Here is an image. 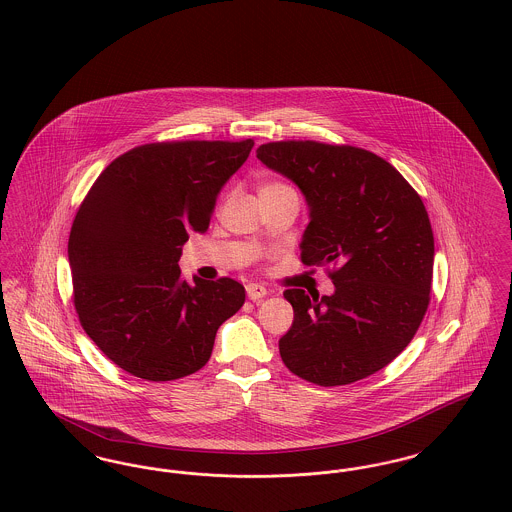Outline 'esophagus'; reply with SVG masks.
Wrapping results in <instances>:
<instances>
[{
	"instance_id": "34e87169",
	"label": "esophagus",
	"mask_w": 512,
	"mask_h": 512,
	"mask_svg": "<svg viewBox=\"0 0 512 512\" xmlns=\"http://www.w3.org/2000/svg\"><path fill=\"white\" fill-rule=\"evenodd\" d=\"M245 290H247L249 300H253V302H257V300H261V298L267 296V288L261 286V284H257V282H249V284L245 286Z\"/></svg>"
}]
</instances>
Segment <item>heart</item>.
Masks as SVG:
<instances>
[{
    "label": "heart",
    "instance_id": "heart-1",
    "mask_svg": "<svg viewBox=\"0 0 512 512\" xmlns=\"http://www.w3.org/2000/svg\"><path fill=\"white\" fill-rule=\"evenodd\" d=\"M276 189H292V187L286 185V183H282V181H269V183H265V185L261 187V191H276Z\"/></svg>",
    "mask_w": 512,
    "mask_h": 512
}]
</instances>
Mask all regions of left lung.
Listing matches in <instances>:
<instances>
[{
  "label": "left lung",
  "instance_id": "left-lung-1",
  "mask_svg": "<svg viewBox=\"0 0 512 512\" xmlns=\"http://www.w3.org/2000/svg\"><path fill=\"white\" fill-rule=\"evenodd\" d=\"M257 158L310 204L300 261L325 267L331 296L284 290L294 308L278 341L286 368L317 386H347L388 366L431 302L434 237L419 193L386 159L349 144L282 140Z\"/></svg>",
  "mask_w": 512,
  "mask_h": 512
}]
</instances>
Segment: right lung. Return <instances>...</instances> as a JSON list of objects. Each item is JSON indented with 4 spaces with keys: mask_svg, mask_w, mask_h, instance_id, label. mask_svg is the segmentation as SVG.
<instances>
[{
    "mask_svg": "<svg viewBox=\"0 0 512 512\" xmlns=\"http://www.w3.org/2000/svg\"><path fill=\"white\" fill-rule=\"evenodd\" d=\"M253 140L154 142L113 159L79 204L68 257L83 331L118 368L148 382L200 370L218 327L245 302L228 276L191 286L181 245L204 234L222 185Z\"/></svg>",
    "mask_w": 512,
    "mask_h": 512,
    "instance_id": "1",
    "label": "right lung"
}]
</instances>
